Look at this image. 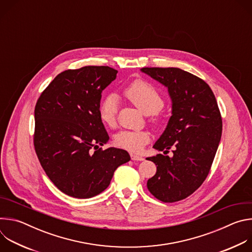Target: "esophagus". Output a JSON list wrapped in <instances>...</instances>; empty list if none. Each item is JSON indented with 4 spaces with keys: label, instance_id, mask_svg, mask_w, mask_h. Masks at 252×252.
<instances>
[{
    "label": "esophagus",
    "instance_id": "obj_1",
    "mask_svg": "<svg viewBox=\"0 0 252 252\" xmlns=\"http://www.w3.org/2000/svg\"><path fill=\"white\" fill-rule=\"evenodd\" d=\"M130 158H131L132 160H139V161L145 160V158H143L140 157V156H137V155H131Z\"/></svg>",
    "mask_w": 252,
    "mask_h": 252
}]
</instances>
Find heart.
<instances>
[{"mask_svg":"<svg viewBox=\"0 0 252 252\" xmlns=\"http://www.w3.org/2000/svg\"><path fill=\"white\" fill-rule=\"evenodd\" d=\"M124 96L136 106L143 115L157 116L162 109L163 98L159 92L151 84L140 80L134 81L124 90ZM119 110V100L115 94L106 95L100 102L98 115L100 121L107 126H115ZM158 119L153 123L157 125ZM151 139L146 130H122L115 136L116 145L130 153H139Z\"/></svg>","mask_w":252,"mask_h":252,"instance_id":"heart-1","label":"heart"}]
</instances>
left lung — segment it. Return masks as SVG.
Masks as SVG:
<instances>
[{
  "label": "left lung",
  "instance_id": "1",
  "mask_svg": "<svg viewBox=\"0 0 252 252\" xmlns=\"http://www.w3.org/2000/svg\"><path fill=\"white\" fill-rule=\"evenodd\" d=\"M167 88L171 117L154 149L173 156L149 158L157 173L148 181L150 192L163 202H175L193 193L205 181L217 154L222 120L209 86L196 76L178 67H142Z\"/></svg>",
  "mask_w": 252,
  "mask_h": 252
}]
</instances>
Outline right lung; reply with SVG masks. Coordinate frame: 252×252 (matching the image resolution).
I'll use <instances>...</instances> for the list:
<instances>
[{
  "label": "right lung",
  "mask_w": 252,
  "mask_h": 252,
  "mask_svg": "<svg viewBox=\"0 0 252 252\" xmlns=\"http://www.w3.org/2000/svg\"><path fill=\"white\" fill-rule=\"evenodd\" d=\"M117 74L104 65L64 70L35 104V154L53 184L71 197L99 194L115 170L130 159L125 150L98 149L110 139L98 115L101 93Z\"/></svg>",
  "instance_id": "obj_1"
}]
</instances>
